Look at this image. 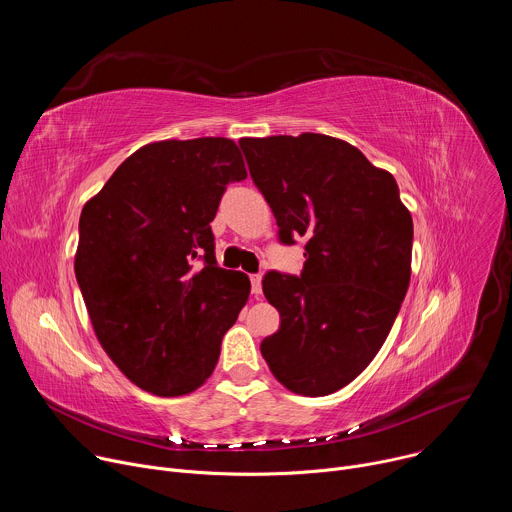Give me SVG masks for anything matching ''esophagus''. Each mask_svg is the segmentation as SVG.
<instances>
[{
	"label": "esophagus",
	"mask_w": 512,
	"mask_h": 512,
	"mask_svg": "<svg viewBox=\"0 0 512 512\" xmlns=\"http://www.w3.org/2000/svg\"><path fill=\"white\" fill-rule=\"evenodd\" d=\"M249 279H251V291H253L255 296H259L261 294V275L259 273H251Z\"/></svg>",
	"instance_id": "34e87169"
}]
</instances>
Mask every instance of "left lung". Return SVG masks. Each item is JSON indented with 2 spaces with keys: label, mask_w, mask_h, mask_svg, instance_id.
<instances>
[{
  "label": "left lung",
  "mask_w": 512,
  "mask_h": 512,
  "mask_svg": "<svg viewBox=\"0 0 512 512\" xmlns=\"http://www.w3.org/2000/svg\"><path fill=\"white\" fill-rule=\"evenodd\" d=\"M239 145L279 241H306L300 277H263L281 324L261 354L289 391L330 395L369 367L391 332L411 277V214L395 178L342 139L302 133Z\"/></svg>",
  "instance_id": "8db88e82"
}]
</instances>
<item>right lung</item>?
Segmentation results:
<instances>
[{
	"label": "right lung",
	"instance_id": "1",
	"mask_svg": "<svg viewBox=\"0 0 512 512\" xmlns=\"http://www.w3.org/2000/svg\"><path fill=\"white\" fill-rule=\"evenodd\" d=\"M245 178L233 139L156 141L131 154L81 212L75 275L89 318L109 358L143 391L198 389L249 300V277L216 265L210 229L227 184Z\"/></svg>",
	"mask_w": 512,
	"mask_h": 512
}]
</instances>
